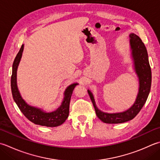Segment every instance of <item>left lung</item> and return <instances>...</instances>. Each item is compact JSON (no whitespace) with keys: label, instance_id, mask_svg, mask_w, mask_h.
Returning a JSON list of instances; mask_svg holds the SVG:
<instances>
[{"label":"left lung","instance_id":"8db88e82","mask_svg":"<svg viewBox=\"0 0 160 160\" xmlns=\"http://www.w3.org/2000/svg\"><path fill=\"white\" fill-rule=\"evenodd\" d=\"M130 42L134 62V67L139 80V93L136 101L132 107L120 113L109 114L102 112L97 108L92 93L88 90V93L94 107L97 117L106 123H121L132 120L144 105L151 90V69L146 46L140 37L134 33L130 34Z\"/></svg>","mask_w":160,"mask_h":160}]
</instances>
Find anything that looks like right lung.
<instances>
[{
    "instance_id": "right-lung-1",
    "label": "right lung",
    "mask_w": 160,
    "mask_h": 160,
    "mask_svg": "<svg viewBox=\"0 0 160 160\" xmlns=\"http://www.w3.org/2000/svg\"><path fill=\"white\" fill-rule=\"evenodd\" d=\"M23 51V45H22L18 54L16 56L13 65H12L11 89L14 101L25 117L32 123L46 127H56L60 126L67 120L68 117L71 97L75 87L78 84L73 83L67 87L64 92L63 102L60 107L54 112H46L42 111V109L28 105L21 96L17 84V71Z\"/></svg>"
}]
</instances>
